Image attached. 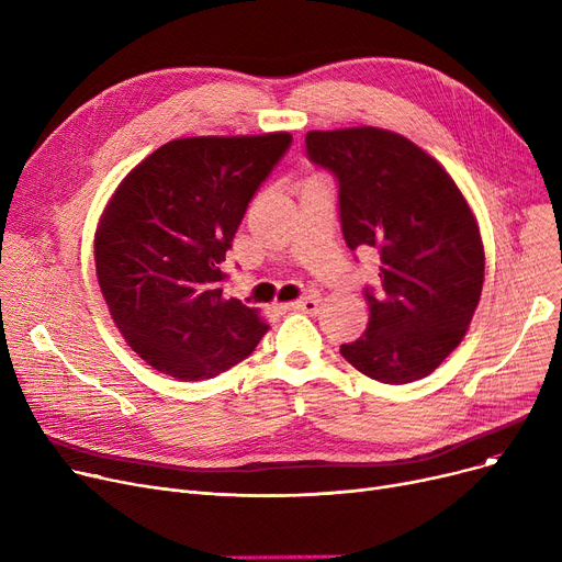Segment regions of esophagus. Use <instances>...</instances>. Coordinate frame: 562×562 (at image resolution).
Masks as SVG:
<instances>
[{"mask_svg": "<svg viewBox=\"0 0 562 562\" xmlns=\"http://www.w3.org/2000/svg\"><path fill=\"white\" fill-rule=\"evenodd\" d=\"M318 307H321V299L318 296H307V299H301V301L289 305V310L303 312V314H318Z\"/></svg>", "mask_w": 562, "mask_h": 562, "instance_id": "obj_1", "label": "esophagus"}]
</instances>
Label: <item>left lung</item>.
Segmentation results:
<instances>
[{
	"label": "left lung",
	"mask_w": 562,
	"mask_h": 562,
	"mask_svg": "<svg viewBox=\"0 0 562 562\" xmlns=\"http://www.w3.org/2000/svg\"><path fill=\"white\" fill-rule=\"evenodd\" d=\"M310 159L339 184L350 250H373L367 333L339 352L364 375L405 385L462 341L485 278L479 223L451 175L409 138L378 127L307 132Z\"/></svg>",
	"instance_id": "1"
}]
</instances>
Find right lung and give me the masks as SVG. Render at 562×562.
Returning <instances> with one entry per match:
<instances>
[{
	"mask_svg": "<svg viewBox=\"0 0 562 562\" xmlns=\"http://www.w3.org/2000/svg\"><path fill=\"white\" fill-rule=\"evenodd\" d=\"M291 134L175 138L111 195L95 232V271L111 318L138 358L177 380L246 360L269 323L227 299L221 263L248 202Z\"/></svg>",
	"mask_w": 562,
	"mask_h": 562,
	"instance_id": "1",
	"label": "right lung"
}]
</instances>
